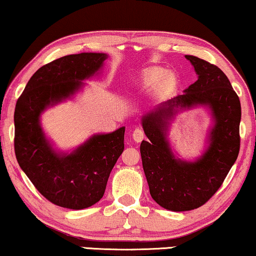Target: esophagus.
Wrapping results in <instances>:
<instances>
[{"mask_svg":"<svg viewBox=\"0 0 256 256\" xmlns=\"http://www.w3.org/2000/svg\"><path fill=\"white\" fill-rule=\"evenodd\" d=\"M132 138H134L135 142H141L144 138V132L140 128H136L132 132Z\"/></svg>","mask_w":256,"mask_h":256,"instance_id":"obj_1","label":"esophagus"}]
</instances>
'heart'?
I'll return each mask as SVG.
<instances>
[{
  "instance_id": "obj_1",
  "label": "heart",
  "mask_w": 256,
  "mask_h": 256,
  "mask_svg": "<svg viewBox=\"0 0 256 256\" xmlns=\"http://www.w3.org/2000/svg\"><path fill=\"white\" fill-rule=\"evenodd\" d=\"M166 75H167V72H166L164 69L152 68V69H148V70L144 74V81L146 84L152 86V84H158V82H160L161 80H164L166 78ZM168 81H169L168 78H164V84H167Z\"/></svg>"
}]
</instances>
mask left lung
<instances>
[{
  "instance_id": "8db88e82",
  "label": "left lung",
  "mask_w": 256,
  "mask_h": 256,
  "mask_svg": "<svg viewBox=\"0 0 256 256\" xmlns=\"http://www.w3.org/2000/svg\"><path fill=\"white\" fill-rule=\"evenodd\" d=\"M186 58L194 66L196 82L142 118L148 141H142L140 152L149 192L156 204L172 212L204 204L224 184L240 150L241 104L230 80L215 64L196 56ZM196 104L208 105L214 112L211 144L198 162H181L168 147V120L178 108Z\"/></svg>"
}]
</instances>
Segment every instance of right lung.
Returning a JSON list of instances; mask_svg holds the SVG:
<instances>
[{"label":"right lung","mask_w":256,"mask_h":256,"mask_svg":"<svg viewBox=\"0 0 256 256\" xmlns=\"http://www.w3.org/2000/svg\"><path fill=\"white\" fill-rule=\"evenodd\" d=\"M106 58L100 52H81L54 60L32 76L16 102L14 148L20 167L40 193L60 207L84 209L101 200L124 149V127L94 135L72 154L61 155L46 140L40 115L78 90Z\"/></svg>","instance_id":"add662e5"}]
</instances>
